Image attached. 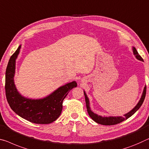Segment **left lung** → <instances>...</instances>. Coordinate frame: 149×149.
Here are the masks:
<instances>
[{
  "instance_id": "1",
  "label": "left lung",
  "mask_w": 149,
  "mask_h": 149,
  "mask_svg": "<svg viewBox=\"0 0 149 149\" xmlns=\"http://www.w3.org/2000/svg\"><path fill=\"white\" fill-rule=\"evenodd\" d=\"M132 51H133V53L134 54V56H135V57L138 59V60L143 61V58L139 55V54L138 53V52H137L135 48L132 47ZM146 86H145V88H144L143 95H142L141 99L138 102V104L136 105L134 108H133V109H132L131 111L129 112L128 113L124 114V116H123V117H122V116H109V117L108 116H104V117H102L101 116H99L97 114H95L91 110L88 98L87 97V96H86L84 91V97H85L86 109H87V112L89 114V116H91V118H92L94 121H95L96 123H98V124H100L102 125H114L118 124V123L123 122V121H124L125 120H127V118H129L132 115H133V114L135 113L137 111H138L139 108L141 107V105L143 104L144 100H145V98L146 96Z\"/></svg>"
}]
</instances>
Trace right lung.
Segmentation results:
<instances>
[{
	"mask_svg": "<svg viewBox=\"0 0 149 149\" xmlns=\"http://www.w3.org/2000/svg\"><path fill=\"white\" fill-rule=\"evenodd\" d=\"M20 45L10 56L6 70L5 92L8 103L11 109L20 117L36 124H49L61 115L63 102L72 88L77 87L75 81L66 84L48 97L41 99L25 98L18 92L14 82L16 59L19 55Z\"/></svg>",
	"mask_w": 149,
	"mask_h": 149,
	"instance_id": "obj_1",
	"label": "right lung"
}]
</instances>
